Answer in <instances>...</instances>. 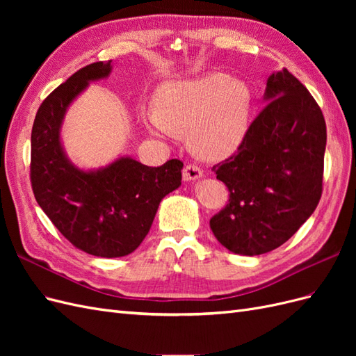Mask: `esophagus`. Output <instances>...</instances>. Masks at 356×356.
<instances>
[{
  "label": "esophagus",
  "instance_id": "34e87169",
  "mask_svg": "<svg viewBox=\"0 0 356 356\" xmlns=\"http://www.w3.org/2000/svg\"><path fill=\"white\" fill-rule=\"evenodd\" d=\"M203 177V170L196 165H187L182 170V178L184 181H196Z\"/></svg>",
  "mask_w": 356,
  "mask_h": 356
}]
</instances>
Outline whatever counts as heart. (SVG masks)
<instances>
[{
	"label": "heart",
	"instance_id": "1",
	"mask_svg": "<svg viewBox=\"0 0 356 356\" xmlns=\"http://www.w3.org/2000/svg\"><path fill=\"white\" fill-rule=\"evenodd\" d=\"M154 101L156 111L144 114L148 131L159 138L188 132L193 152L203 159L229 157L246 136L251 90L224 72L168 81L160 86Z\"/></svg>",
	"mask_w": 356,
	"mask_h": 356
}]
</instances>
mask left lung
<instances>
[{
  "mask_svg": "<svg viewBox=\"0 0 356 356\" xmlns=\"http://www.w3.org/2000/svg\"><path fill=\"white\" fill-rule=\"evenodd\" d=\"M264 102L238 153L212 168L230 199L211 218V230L241 255L285 243L322 195L327 126L314 96L284 68L267 79Z\"/></svg>",
  "mask_w": 356,
  "mask_h": 356,
  "instance_id": "8db88e82",
  "label": "left lung"
}]
</instances>
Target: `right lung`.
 <instances>
[{
  "instance_id": "obj_1",
  "label": "right lung",
  "mask_w": 356,
  "mask_h": 356,
  "mask_svg": "<svg viewBox=\"0 0 356 356\" xmlns=\"http://www.w3.org/2000/svg\"><path fill=\"white\" fill-rule=\"evenodd\" d=\"M111 60L79 70L42 101L31 134V184L40 208L79 250L115 258L134 252L159 204L181 186L182 161L159 168L124 156L99 169L75 166L60 143L68 106L90 81L106 79Z\"/></svg>"
}]
</instances>
